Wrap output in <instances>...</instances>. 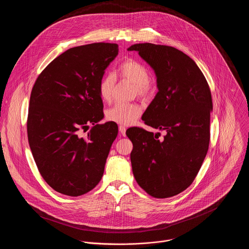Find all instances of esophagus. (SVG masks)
<instances>
[{
    "label": "esophagus",
    "instance_id": "34e87169",
    "mask_svg": "<svg viewBox=\"0 0 249 249\" xmlns=\"http://www.w3.org/2000/svg\"><path fill=\"white\" fill-rule=\"evenodd\" d=\"M119 130H120V132H121V134H122L123 136H125L126 128H125L124 125H120V126H119Z\"/></svg>",
    "mask_w": 249,
    "mask_h": 249
}]
</instances>
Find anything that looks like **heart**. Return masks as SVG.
Listing matches in <instances>:
<instances>
[{
	"label": "heart",
	"mask_w": 249,
	"mask_h": 249,
	"mask_svg": "<svg viewBox=\"0 0 249 249\" xmlns=\"http://www.w3.org/2000/svg\"><path fill=\"white\" fill-rule=\"evenodd\" d=\"M119 73L122 78L135 85L138 97L145 99L150 95L152 91L149 81L150 72L142 63L135 59L127 58L120 64ZM115 84L116 76L113 73H107L101 78L98 91L104 102L108 103L111 101ZM141 114L142 108L137 104H116L107 110L106 116L109 122L122 125H131L138 120Z\"/></svg>",
	"instance_id": "b5f03b06"
}]
</instances>
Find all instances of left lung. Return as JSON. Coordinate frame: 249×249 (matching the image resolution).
Masks as SVG:
<instances>
[{
  "mask_svg": "<svg viewBox=\"0 0 249 249\" xmlns=\"http://www.w3.org/2000/svg\"><path fill=\"white\" fill-rule=\"evenodd\" d=\"M157 77L158 93L144 111L146 125L165 131L130 127L133 143L132 172L149 196L167 198L186 190L197 176L210 142V113L213 110L208 82L196 62L183 52L165 45H132Z\"/></svg>",
  "mask_w": 249,
  "mask_h": 249,
  "instance_id": "1",
  "label": "left lung"
}]
</instances>
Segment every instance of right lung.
<instances>
[{"label": "right lung", "instance_id": "obj_1", "mask_svg": "<svg viewBox=\"0 0 249 249\" xmlns=\"http://www.w3.org/2000/svg\"><path fill=\"white\" fill-rule=\"evenodd\" d=\"M119 46L93 43L71 48L53 59L33 87L28 139L38 171L56 192L78 196L101 181L116 123L98 124L104 105L98 86ZM93 126L83 139L80 131Z\"/></svg>", "mask_w": 249, "mask_h": 249}]
</instances>
